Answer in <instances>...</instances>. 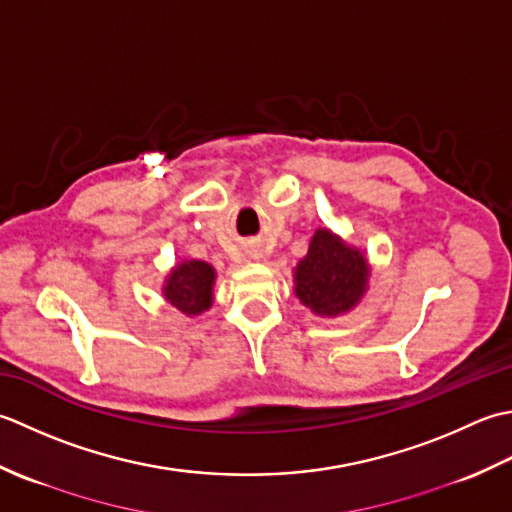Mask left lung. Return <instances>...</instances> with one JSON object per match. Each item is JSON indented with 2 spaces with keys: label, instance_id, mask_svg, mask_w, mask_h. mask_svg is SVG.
Segmentation results:
<instances>
[{
  "label": "left lung",
  "instance_id": "8db88e82",
  "mask_svg": "<svg viewBox=\"0 0 512 512\" xmlns=\"http://www.w3.org/2000/svg\"><path fill=\"white\" fill-rule=\"evenodd\" d=\"M369 263L329 229H316L307 256L294 269L296 296L316 316H340L353 309L369 285Z\"/></svg>",
  "mask_w": 512,
  "mask_h": 512
}]
</instances>
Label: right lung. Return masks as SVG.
Returning <instances> with one entry per match:
<instances>
[{
	"instance_id": "add662e5",
	"label": "right lung",
	"mask_w": 512,
	"mask_h": 512,
	"mask_svg": "<svg viewBox=\"0 0 512 512\" xmlns=\"http://www.w3.org/2000/svg\"><path fill=\"white\" fill-rule=\"evenodd\" d=\"M216 271L205 260H181L163 285V296L185 316H198L212 307Z\"/></svg>"
}]
</instances>
